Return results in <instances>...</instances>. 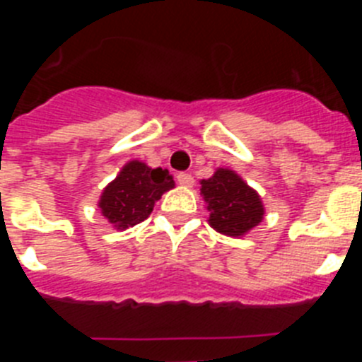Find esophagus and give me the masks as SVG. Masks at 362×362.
Here are the masks:
<instances>
[{"label": "esophagus", "mask_w": 362, "mask_h": 362, "mask_svg": "<svg viewBox=\"0 0 362 362\" xmlns=\"http://www.w3.org/2000/svg\"><path fill=\"white\" fill-rule=\"evenodd\" d=\"M177 183L183 185V187H192V185H194V175L187 174V172H179Z\"/></svg>", "instance_id": "obj_1"}]
</instances>
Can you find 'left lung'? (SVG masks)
Segmentation results:
<instances>
[{
  "mask_svg": "<svg viewBox=\"0 0 362 362\" xmlns=\"http://www.w3.org/2000/svg\"><path fill=\"white\" fill-rule=\"evenodd\" d=\"M201 196L210 212V226L226 235H243L263 219V203L257 192L235 172L219 168L210 179L201 181Z\"/></svg>",
  "mask_w": 362,
  "mask_h": 362,
  "instance_id": "obj_1",
  "label": "left lung"
}]
</instances>
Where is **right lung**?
<instances>
[{
	"mask_svg": "<svg viewBox=\"0 0 362 362\" xmlns=\"http://www.w3.org/2000/svg\"><path fill=\"white\" fill-rule=\"evenodd\" d=\"M170 188H174V177L166 168H150L141 161H130L103 190L99 209L108 223L124 230L145 221L156 201Z\"/></svg>",
	"mask_w": 362,
	"mask_h": 362,
	"instance_id": "right-lung-1",
	"label": "right lung"
}]
</instances>
